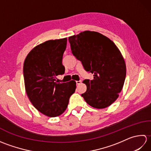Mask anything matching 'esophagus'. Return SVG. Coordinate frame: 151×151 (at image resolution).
Returning <instances> with one entry per match:
<instances>
[{
	"label": "esophagus",
	"instance_id": "esophagus-1",
	"mask_svg": "<svg viewBox=\"0 0 151 151\" xmlns=\"http://www.w3.org/2000/svg\"><path fill=\"white\" fill-rule=\"evenodd\" d=\"M81 82H82V81H76V84H77V85H79L80 84H81Z\"/></svg>",
	"mask_w": 151,
	"mask_h": 151
}]
</instances>
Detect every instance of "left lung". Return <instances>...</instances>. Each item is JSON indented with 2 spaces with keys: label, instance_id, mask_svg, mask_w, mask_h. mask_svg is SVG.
I'll return each mask as SVG.
<instances>
[{
  "label": "left lung",
  "instance_id": "8db88e82",
  "mask_svg": "<svg viewBox=\"0 0 151 151\" xmlns=\"http://www.w3.org/2000/svg\"><path fill=\"white\" fill-rule=\"evenodd\" d=\"M72 53L81 61L93 79L83 83L87 90L82 94L85 101L95 108L102 109L116 101L126 77V65L115 43L97 32L84 31L69 37Z\"/></svg>",
  "mask_w": 151,
  "mask_h": 151
}]
</instances>
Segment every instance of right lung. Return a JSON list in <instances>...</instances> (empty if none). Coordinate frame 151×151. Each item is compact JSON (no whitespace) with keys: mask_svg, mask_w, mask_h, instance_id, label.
Returning a JSON list of instances; mask_svg holds the SVG:
<instances>
[{"mask_svg":"<svg viewBox=\"0 0 151 151\" xmlns=\"http://www.w3.org/2000/svg\"><path fill=\"white\" fill-rule=\"evenodd\" d=\"M66 46L67 38L47 41L34 47L24 62L28 97L38 111L51 117L63 113L76 89L75 81H56V76L65 73L62 58Z\"/></svg>","mask_w":151,"mask_h":151,"instance_id":"add662e5","label":"right lung"}]
</instances>
